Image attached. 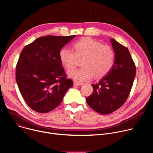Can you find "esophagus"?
<instances>
[{
    "label": "esophagus",
    "mask_w": 153,
    "mask_h": 153,
    "mask_svg": "<svg viewBox=\"0 0 153 153\" xmlns=\"http://www.w3.org/2000/svg\"><path fill=\"white\" fill-rule=\"evenodd\" d=\"M83 85L82 83H80V82H74V86H80Z\"/></svg>",
    "instance_id": "1"
}]
</instances>
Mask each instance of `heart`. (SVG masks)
<instances>
[{
  "mask_svg": "<svg viewBox=\"0 0 153 153\" xmlns=\"http://www.w3.org/2000/svg\"><path fill=\"white\" fill-rule=\"evenodd\" d=\"M74 52L68 48H62L59 53L60 60L67 70H73L82 59V68L70 71L68 76L75 81L81 82L90 79L93 75L100 78L111 70L115 61V53L111 47L89 37L82 38L73 45Z\"/></svg>",
  "mask_w": 153,
  "mask_h": 153,
  "instance_id": "heart-1",
  "label": "heart"
}]
</instances>
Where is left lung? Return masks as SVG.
Instances as JSON below:
<instances>
[{"mask_svg": "<svg viewBox=\"0 0 153 153\" xmlns=\"http://www.w3.org/2000/svg\"><path fill=\"white\" fill-rule=\"evenodd\" d=\"M115 53L113 67L96 84L93 93L86 99L93 110L102 114H110L126 102L136 76V66L128 48L110 39Z\"/></svg>", "mask_w": 153, "mask_h": 153, "instance_id": "left-lung-1", "label": "left lung"}]
</instances>
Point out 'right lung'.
Segmentation results:
<instances>
[{
	"instance_id": "obj_1",
	"label": "right lung",
	"mask_w": 153,
	"mask_h": 153,
	"mask_svg": "<svg viewBox=\"0 0 153 153\" xmlns=\"http://www.w3.org/2000/svg\"><path fill=\"white\" fill-rule=\"evenodd\" d=\"M76 35L37 38L20 53L16 80L19 91L34 111L45 113L62 102L73 81L67 79L59 51Z\"/></svg>"
}]
</instances>
